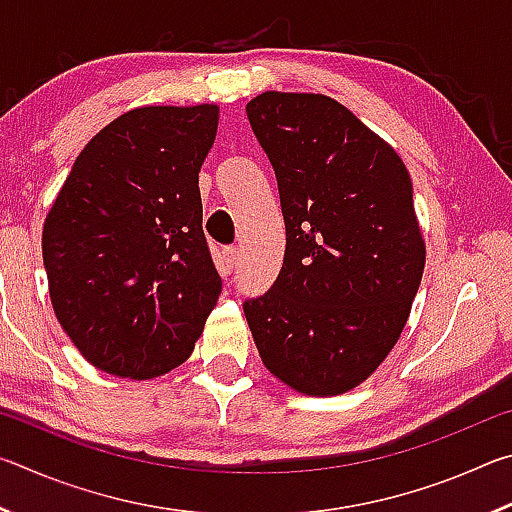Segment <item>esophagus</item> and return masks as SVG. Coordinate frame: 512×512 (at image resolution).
Segmentation results:
<instances>
[{"label":"esophagus","mask_w":512,"mask_h":512,"mask_svg":"<svg viewBox=\"0 0 512 512\" xmlns=\"http://www.w3.org/2000/svg\"><path fill=\"white\" fill-rule=\"evenodd\" d=\"M237 259H239V250L235 246L223 248V262H225V266L235 268L237 266Z\"/></svg>","instance_id":"obj_1"}]
</instances>
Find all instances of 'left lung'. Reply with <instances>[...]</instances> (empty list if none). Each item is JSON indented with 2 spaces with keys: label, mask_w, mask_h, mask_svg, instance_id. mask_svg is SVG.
I'll return each instance as SVG.
<instances>
[{
  "label": "left lung",
  "mask_w": 512,
  "mask_h": 512,
  "mask_svg": "<svg viewBox=\"0 0 512 512\" xmlns=\"http://www.w3.org/2000/svg\"><path fill=\"white\" fill-rule=\"evenodd\" d=\"M248 121L273 164L287 228L277 280L246 300L264 366L329 397L366 381L409 320L424 271L413 185L388 142L325 94L262 92Z\"/></svg>",
  "instance_id": "8db88e82"
}]
</instances>
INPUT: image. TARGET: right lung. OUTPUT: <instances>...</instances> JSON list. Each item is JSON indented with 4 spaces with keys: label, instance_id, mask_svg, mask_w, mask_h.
I'll return each instance as SVG.
<instances>
[{
    "label": "right lung",
    "instance_id": "1",
    "mask_svg": "<svg viewBox=\"0 0 512 512\" xmlns=\"http://www.w3.org/2000/svg\"><path fill=\"white\" fill-rule=\"evenodd\" d=\"M219 106L128 110L85 144L42 228L60 327L94 368L151 379L187 361L221 277L198 173Z\"/></svg>",
    "mask_w": 512,
    "mask_h": 512
}]
</instances>
